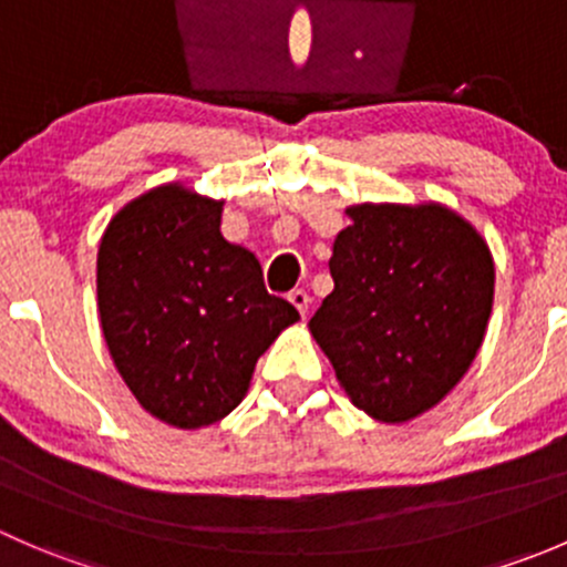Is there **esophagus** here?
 <instances>
[{"mask_svg":"<svg viewBox=\"0 0 567 567\" xmlns=\"http://www.w3.org/2000/svg\"><path fill=\"white\" fill-rule=\"evenodd\" d=\"M288 301L301 312V318H305L307 310H310V296H307V290H290Z\"/></svg>","mask_w":567,"mask_h":567,"instance_id":"34e87169","label":"esophagus"}]
</instances>
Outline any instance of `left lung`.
I'll list each match as a JSON object with an SVG mask.
<instances>
[{
  "mask_svg": "<svg viewBox=\"0 0 567 567\" xmlns=\"http://www.w3.org/2000/svg\"><path fill=\"white\" fill-rule=\"evenodd\" d=\"M310 320L348 400L403 425L442 403L472 368L494 305L485 238L442 203L346 208Z\"/></svg>",
  "mask_w": 567,
  "mask_h": 567,
  "instance_id": "8db88e82",
  "label": "left lung"
}]
</instances>
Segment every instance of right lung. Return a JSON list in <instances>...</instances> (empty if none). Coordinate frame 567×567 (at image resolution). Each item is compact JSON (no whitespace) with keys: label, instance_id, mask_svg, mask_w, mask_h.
<instances>
[{"label":"right lung","instance_id":"obj_1","mask_svg":"<svg viewBox=\"0 0 567 567\" xmlns=\"http://www.w3.org/2000/svg\"><path fill=\"white\" fill-rule=\"evenodd\" d=\"M225 199L164 183L125 203L99 247V316L142 409L181 431L225 420L262 353L299 320L249 249L221 236Z\"/></svg>","mask_w":567,"mask_h":567}]
</instances>
